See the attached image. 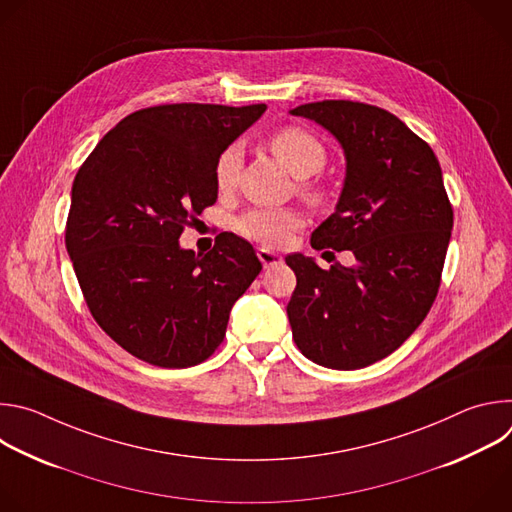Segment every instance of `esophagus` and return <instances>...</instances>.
<instances>
[{
	"label": "esophagus",
	"mask_w": 512,
	"mask_h": 512,
	"mask_svg": "<svg viewBox=\"0 0 512 512\" xmlns=\"http://www.w3.org/2000/svg\"><path fill=\"white\" fill-rule=\"evenodd\" d=\"M257 257H259V261H261V265H263L265 269H267V267H273V265H279V263L283 261L279 253L269 251V249H265V247H261V249L257 251Z\"/></svg>",
	"instance_id": "esophagus-1"
}]
</instances>
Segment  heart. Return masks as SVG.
Returning a JSON list of instances; mask_svg holds the SVG:
<instances>
[{"instance_id": "heart-1", "label": "heart", "mask_w": 512, "mask_h": 512, "mask_svg": "<svg viewBox=\"0 0 512 512\" xmlns=\"http://www.w3.org/2000/svg\"><path fill=\"white\" fill-rule=\"evenodd\" d=\"M269 150L277 160L298 178L318 174L326 164V150L322 141L308 129L298 125H287L277 129L269 141ZM241 172V150L239 145H229L221 152L214 164V184L221 194H231L237 188ZM308 192L310 186H306ZM304 227V214L296 208H251L243 212L235 229L245 239L261 243L265 247H281L291 235Z\"/></svg>"}]
</instances>
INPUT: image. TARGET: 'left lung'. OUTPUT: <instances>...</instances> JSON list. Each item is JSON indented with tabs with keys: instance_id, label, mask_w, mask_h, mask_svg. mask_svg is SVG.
Masks as SVG:
<instances>
[{
	"instance_id": "left-lung-1",
	"label": "left lung",
	"mask_w": 512,
	"mask_h": 512,
	"mask_svg": "<svg viewBox=\"0 0 512 512\" xmlns=\"http://www.w3.org/2000/svg\"><path fill=\"white\" fill-rule=\"evenodd\" d=\"M291 115L326 127L346 156L336 212L310 243L356 257L330 269L300 253L285 257L298 277L287 304L291 334L322 367H369L415 332L440 289L454 227L442 168L427 141L381 107L320 101Z\"/></svg>"
}]
</instances>
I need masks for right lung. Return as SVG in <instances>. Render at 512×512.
<instances>
[{"label":"right lung","mask_w":512,"mask_h":512,"mask_svg":"<svg viewBox=\"0 0 512 512\" xmlns=\"http://www.w3.org/2000/svg\"><path fill=\"white\" fill-rule=\"evenodd\" d=\"M265 105L174 103L119 121L72 182L64 243L95 322L162 369L204 362L233 304L261 271L255 249L221 233L206 255L180 247L216 202L214 164Z\"/></svg>","instance_id":"right-lung-1"}]
</instances>
